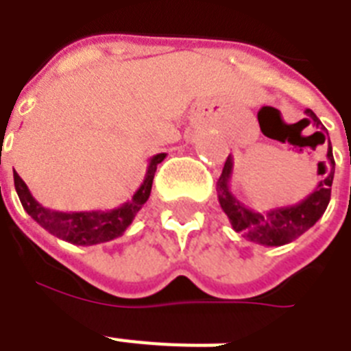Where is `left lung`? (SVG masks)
<instances>
[{
    "label": "left lung",
    "mask_w": 351,
    "mask_h": 351,
    "mask_svg": "<svg viewBox=\"0 0 351 351\" xmlns=\"http://www.w3.org/2000/svg\"><path fill=\"white\" fill-rule=\"evenodd\" d=\"M304 114L308 123L313 121V125L321 127V131H326L321 120L315 117L311 109H306ZM322 134V132H321ZM324 138V134H322ZM328 162L319 164V175L322 180L317 184L313 193H310L304 200H300L295 206L286 208H273L269 211H255L245 208L239 198L231 193L230 182L233 175V156H228L217 182V193H219L220 208L228 215L231 226L237 233H242L247 240L262 245H284L291 240L308 231L317 220L321 219L326 211L330 197H332L333 175H335V160H333L332 143H328Z\"/></svg>",
    "instance_id": "8db88e82"
}]
</instances>
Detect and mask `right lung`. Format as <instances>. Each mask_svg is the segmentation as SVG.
Here are the masks:
<instances>
[{
  "label": "right lung",
  "instance_id": "1",
  "mask_svg": "<svg viewBox=\"0 0 351 351\" xmlns=\"http://www.w3.org/2000/svg\"><path fill=\"white\" fill-rule=\"evenodd\" d=\"M165 158V153L154 154L149 160L147 173L143 178L142 186L138 187L136 193L132 195L131 200L121 204L120 208H114L111 211H80V213H63V211H52V209L43 208L32 195L29 187L18 173H14V187L18 193L19 202L23 209L38 222V224L47 230L58 239L71 242L76 245H95L101 242H109L112 239H118L123 234V231L131 226L136 213L142 209V206L147 202L153 187V178L156 173V165Z\"/></svg>",
  "mask_w": 351,
  "mask_h": 351
}]
</instances>
